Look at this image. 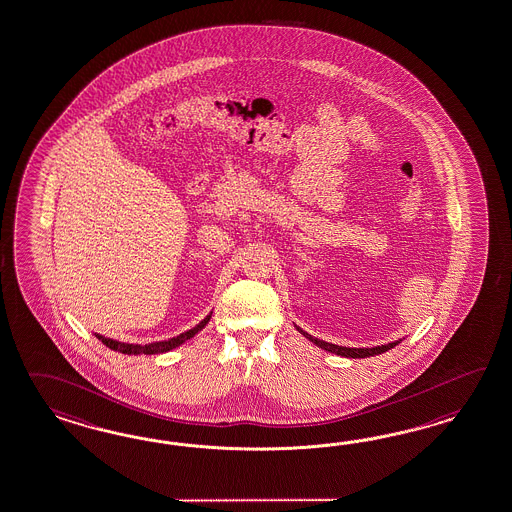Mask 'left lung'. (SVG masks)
Instances as JSON below:
<instances>
[{
  "mask_svg": "<svg viewBox=\"0 0 512 512\" xmlns=\"http://www.w3.org/2000/svg\"><path fill=\"white\" fill-rule=\"evenodd\" d=\"M301 330V328H299ZM302 336H306L308 340L314 341L315 345H319L321 349H325L328 353L340 354L345 358H367V356H375V354L386 353L388 349L395 347L399 341H392V343H386V345H377V347H371V349H353V347H340V345H332L327 341H319L317 338L308 336L304 330H301Z\"/></svg>",
  "mask_w": 512,
  "mask_h": 512,
  "instance_id": "left-lung-1",
  "label": "left lung"
}]
</instances>
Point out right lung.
Returning a JSON list of instances; mask_svg holds the SVG:
<instances>
[{
  "instance_id": "obj_1",
  "label": "right lung",
  "mask_w": 512,
  "mask_h": 512,
  "mask_svg": "<svg viewBox=\"0 0 512 512\" xmlns=\"http://www.w3.org/2000/svg\"><path fill=\"white\" fill-rule=\"evenodd\" d=\"M211 314L206 317V319H202L200 323H198L197 327L191 328V330H187L184 334H180V336H176V338H171V340L165 341H156V343H148V345H135V343H122V341L111 340V338H105V336H100V334H96V338L98 340H102L104 345H107L109 349H113V351H118V353L122 354H158V353H167V351H172V349H176V347H180L184 341L191 340L195 334H198V330H202V328L208 325V321H210Z\"/></svg>"
}]
</instances>
